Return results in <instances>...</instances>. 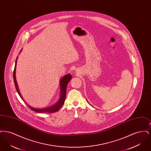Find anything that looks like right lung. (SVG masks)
I'll use <instances>...</instances> for the list:
<instances>
[{
	"label": "right lung",
	"instance_id": "right-lung-1",
	"mask_svg": "<svg viewBox=\"0 0 151 151\" xmlns=\"http://www.w3.org/2000/svg\"><path fill=\"white\" fill-rule=\"evenodd\" d=\"M21 51H20V52H21ZM17 58H16V60L14 71V86L16 87V91L19 94V96H20V97L22 98V99L21 94L19 92V88L17 86L16 80V74L15 73H16V63H17ZM71 79H72L71 75L70 74H67L60 79V90H61V95H60V99L58 101L56 104H55L54 105H53L52 106H50L49 108H45V109H35V108H32L31 106H28L29 108L31 110H32L36 112H37V113H55V112L58 111L59 110V109L62 106V105L65 103L67 86L68 82L71 80Z\"/></svg>",
	"mask_w": 151,
	"mask_h": 151
}]
</instances>
